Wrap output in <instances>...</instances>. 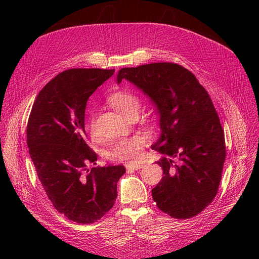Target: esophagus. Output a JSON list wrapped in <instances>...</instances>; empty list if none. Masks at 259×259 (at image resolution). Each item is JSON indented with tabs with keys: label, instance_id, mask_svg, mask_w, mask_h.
Returning <instances> with one entry per match:
<instances>
[{
	"label": "esophagus",
	"instance_id": "esophagus-1",
	"mask_svg": "<svg viewBox=\"0 0 259 259\" xmlns=\"http://www.w3.org/2000/svg\"><path fill=\"white\" fill-rule=\"evenodd\" d=\"M125 167H126V170L127 171H131V170H137L139 168L143 167V163H136V164H126L125 165Z\"/></svg>",
	"mask_w": 259,
	"mask_h": 259
}]
</instances>
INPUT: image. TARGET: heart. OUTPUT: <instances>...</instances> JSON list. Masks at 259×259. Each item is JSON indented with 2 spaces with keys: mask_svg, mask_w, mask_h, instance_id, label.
Here are the masks:
<instances>
[{
  "mask_svg": "<svg viewBox=\"0 0 259 259\" xmlns=\"http://www.w3.org/2000/svg\"><path fill=\"white\" fill-rule=\"evenodd\" d=\"M108 103L112 106L117 112L124 116H128L133 112H139L140 100L139 98L128 91H119L109 96ZM91 133L95 134V126L92 120L90 124ZM146 144V139L143 136L135 135L117 140L108 149V159L116 162H136L142 155L143 147Z\"/></svg>",
  "mask_w": 259,
  "mask_h": 259,
  "instance_id": "obj_1",
  "label": "heart"
}]
</instances>
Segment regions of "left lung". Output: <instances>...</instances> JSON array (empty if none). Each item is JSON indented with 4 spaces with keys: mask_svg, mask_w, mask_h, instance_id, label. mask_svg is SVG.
Wrapping results in <instances>:
<instances>
[{
    "mask_svg": "<svg viewBox=\"0 0 259 259\" xmlns=\"http://www.w3.org/2000/svg\"><path fill=\"white\" fill-rule=\"evenodd\" d=\"M124 79L143 90L160 113L162 133L151 146L163 154V177L152 189L156 206L173 218L194 217L214 200L226 160L213 101L192 72L173 62L123 68L117 83Z\"/></svg>",
    "mask_w": 259,
    "mask_h": 259,
    "instance_id": "obj_1",
    "label": "left lung"
}]
</instances>
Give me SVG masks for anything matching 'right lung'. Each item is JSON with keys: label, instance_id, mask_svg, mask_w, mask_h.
<instances>
[{"label": "right lung", "instance_id": "obj_1", "mask_svg": "<svg viewBox=\"0 0 259 259\" xmlns=\"http://www.w3.org/2000/svg\"><path fill=\"white\" fill-rule=\"evenodd\" d=\"M114 69L74 68L57 74L38 93L27 125V145L43 189L59 213L93 224L114 205L123 165H95L86 144V103Z\"/></svg>", "mask_w": 259, "mask_h": 259}]
</instances>
